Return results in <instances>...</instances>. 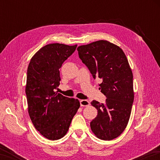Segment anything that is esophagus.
Instances as JSON below:
<instances>
[{"mask_svg": "<svg viewBox=\"0 0 160 160\" xmlns=\"http://www.w3.org/2000/svg\"><path fill=\"white\" fill-rule=\"evenodd\" d=\"M80 106L81 107H88L90 104V102L88 101V100H86V99L80 100Z\"/></svg>", "mask_w": 160, "mask_h": 160, "instance_id": "obj_1", "label": "esophagus"}]
</instances>
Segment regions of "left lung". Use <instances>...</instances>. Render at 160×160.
Listing matches in <instances>:
<instances>
[{"label": "left lung", "instance_id": "1", "mask_svg": "<svg viewBox=\"0 0 160 160\" xmlns=\"http://www.w3.org/2000/svg\"><path fill=\"white\" fill-rule=\"evenodd\" d=\"M77 50L94 79L102 80L99 89L107 97L105 103L91 102L98 113L90 122V128L99 139H114L128 124L134 99L133 77L128 61L120 47L104 40L80 46Z\"/></svg>", "mask_w": 160, "mask_h": 160}]
</instances>
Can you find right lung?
Here are the masks:
<instances>
[{
  "mask_svg": "<svg viewBox=\"0 0 160 160\" xmlns=\"http://www.w3.org/2000/svg\"><path fill=\"white\" fill-rule=\"evenodd\" d=\"M77 45L50 44L37 51L29 62L25 92L32 122L43 136L51 140L63 138L68 131L80 102L55 90L60 85L59 69Z\"/></svg>",
  "mask_w": 160,
  "mask_h": 160,
  "instance_id": "obj_1",
  "label": "right lung"
}]
</instances>
